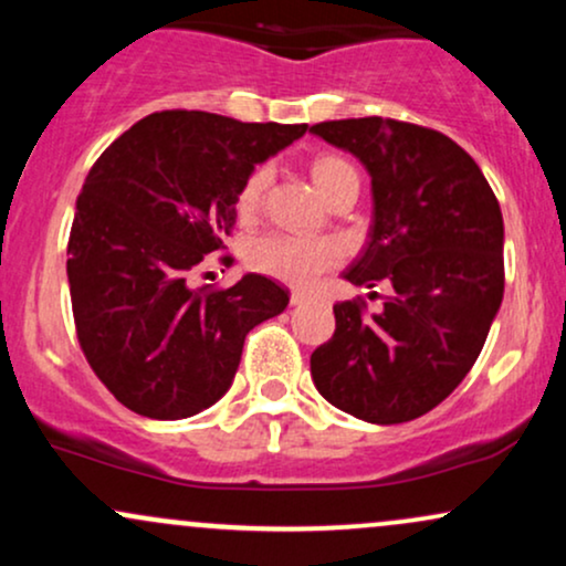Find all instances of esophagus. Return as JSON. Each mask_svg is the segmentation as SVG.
<instances>
[{
  "label": "esophagus",
  "mask_w": 566,
  "mask_h": 566,
  "mask_svg": "<svg viewBox=\"0 0 566 566\" xmlns=\"http://www.w3.org/2000/svg\"><path fill=\"white\" fill-rule=\"evenodd\" d=\"M308 301H311V295H308V292H303V290H295L290 295V303L292 305H303V303H308Z\"/></svg>",
  "instance_id": "1"
}]
</instances>
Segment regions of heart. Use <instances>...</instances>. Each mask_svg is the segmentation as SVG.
Here are the masks:
<instances>
[{"mask_svg": "<svg viewBox=\"0 0 566 566\" xmlns=\"http://www.w3.org/2000/svg\"><path fill=\"white\" fill-rule=\"evenodd\" d=\"M356 170L340 157H316L311 165V178L319 186L324 197H329V191L340 184L346 175H354ZM269 167H255L244 178L242 188L237 193V210L242 218H250L252 212L261 205V197L269 186ZM340 244L333 239H311V237H297V233H284V231H271L263 237L252 239L247 247V263L255 271H261L265 276H274L279 282L287 284H305L316 282L324 271L333 269L340 261Z\"/></svg>", "mask_w": 566, "mask_h": 566, "instance_id": "obj_1", "label": "heart"}]
</instances>
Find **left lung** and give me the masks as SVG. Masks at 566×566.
Here are the masks:
<instances>
[{
    "label": "left lung",
    "mask_w": 566,
    "mask_h": 566,
    "mask_svg": "<svg viewBox=\"0 0 566 566\" xmlns=\"http://www.w3.org/2000/svg\"><path fill=\"white\" fill-rule=\"evenodd\" d=\"M373 178V226L343 271L356 287L391 282L378 314L335 303V335L311 354L329 405L367 423L431 412L469 375L503 303V216L458 143L409 122L365 116L311 127Z\"/></svg>",
    "instance_id": "1"
}]
</instances>
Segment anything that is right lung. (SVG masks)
Instances as JSON below:
<instances>
[{
    "mask_svg": "<svg viewBox=\"0 0 566 566\" xmlns=\"http://www.w3.org/2000/svg\"><path fill=\"white\" fill-rule=\"evenodd\" d=\"M305 129L159 112L97 157L71 223V308L90 367L127 409L180 420L212 407L247 333L287 308L261 274L229 290L191 287V274L237 223L247 175Z\"/></svg>",
    "mask_w": 566,
    "mask_h": 566,
    "instance_id": "right-lung-1",
    "label": "right lung"
}]
</instances>
